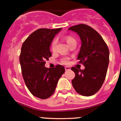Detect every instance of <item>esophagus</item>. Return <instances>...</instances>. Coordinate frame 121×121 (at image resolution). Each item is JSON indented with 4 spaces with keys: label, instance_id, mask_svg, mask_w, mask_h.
<instances>
[{
    "label": "esophagus",
    "instance_id": "obj_1",
    "mask_svg": "<svg viewBox=\"0 0 121 121\" xmlns=\"http://www.w3.org/2000/svg\"><path fill=\"white\" fill-rule=\"evenodd\" d=\"M65 70H70V67H68V66H66V67H65Z\"/></svg>",
    "mask_w": 121,
    "mask_h": 121
}]
</instances>
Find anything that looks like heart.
<instances>
[{
	"label": "heart",
	"instance_id": "b5f03b06",
	"mask_svg": "<svg viewBox=\"0 0 121 121\" xmlns=\"http://www.w3.org/2000/svg\"><path fill=\"white\" fill-rule=\"evenodd\" d=\"M65 40H66V42L67 43H68V44H70L71 42H72L73 41H75V39L73 38L71 36H66L65 37ZM56 44H57V40L56 39H54L53 40L52 43H51V48L52 49V51H55L56 50ZM69 62V59L68 58H63L61 60V63H63V64H67Z\"/></svg>",
	"mask_w": 121,
	"mask_h": 121
}]
</instances>
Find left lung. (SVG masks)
Masks as SVG:
<instances>
[{
  "label": "left lung",
  "instance_id": "left-lung-1",
  "mask_svg": "<svg viewBox=\"0 0 121 121\" xmlns=\"http://www.w3.org/2000/svg\"><path fill=\"white\" fill-rule=\"evenodd\" d=\"M76 32L81 40L78 56L79 63L85 66L84 70L72 67L75 77L72 80L76 92L89 96L95 94L103 84L109 63V50L103 37L94 29L85 24L69 28Z\"/></svg>",
  "mask_w": 121,
  "mask_h": 121
}]
</instances>
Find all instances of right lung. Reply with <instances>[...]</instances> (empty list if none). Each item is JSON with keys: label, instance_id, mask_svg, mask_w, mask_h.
<instances>
[{"label": "right lung", "instance_id": "1", "mask_svg": "<svg viewBox=\"0 0 121 121\" xmlns=\"http://www.w3.org/2000/svg\"><path fill=\"white\" fill-rule=\"evenodd\" d=\"M61 29L40 28L29 35L22 46L19 60L23 78L29 92L39 98L50 97L65 73L62 65L52 69L44 66L46 61L52 56L51 42Z\"/></svg>", "mask_w": 121, "mask_h": 121}]
</instances>
